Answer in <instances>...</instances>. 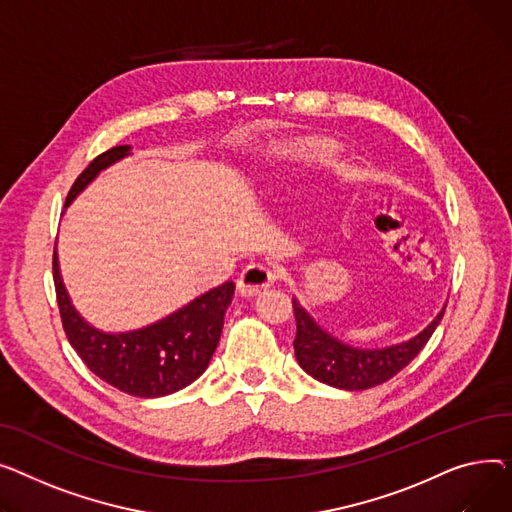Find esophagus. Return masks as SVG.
<instances>
[{"mask_svg":"<svg viewBox=\"0 0 512 512\" xmlns=\"http://www.w3.org/2000/svg\"><path fill=\"white\" fill-rule=\"evenodd\" d=\"M277 281V273L266 264H248L242 275L237 279V291L246 295V297H254L258 295L262 289L270 287Z\"/></svg>","mask_w":512,"mask_h":512,"instance_id":"1","label":"esophagus"}]
</instances>
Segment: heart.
Wrapping results in <instances>:
<instances>
[{"label":"heart","mask_w":512,"mask_h":512,"mask_svg":"<svg viewBox=\"0 0 512 512\" xmlns=\"http://www.w3.org/2000/svg\"><path fill=\"white\" fill-rule=\"evenodd\" d=\"M328 155H330L328 146L320 140H299L279 148V157L291 163H310V161L324 159Z\"/></svg>","instance_id":"1"}]
</instances>
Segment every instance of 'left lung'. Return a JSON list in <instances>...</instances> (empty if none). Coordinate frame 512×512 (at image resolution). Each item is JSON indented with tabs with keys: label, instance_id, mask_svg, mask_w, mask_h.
I'll use <instances>...</instances> for the list:
<instances>
[{
	"label": "left lung",
	"instance_id": "8db88e82",
	"mask_svg": "<svg viewBox=\"0 0 512 512\" xmlns=\"http://www.w3.org/2000/svg\"><path fill=\"white\" fill-rule=\"evenodd\" d=\"M444 308L422 333L409 341L382 349H359L326 333L293 297V314L297 322L293 349L297 364L312 378L335 388L366 390L378 386L409 366L411 359L426 347L444 316Z\"/></svg>",
	"mask_w": 512,
	"mask_h": 512
}]
</instances>
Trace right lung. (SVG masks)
Returning a JSON list of instances; mask_svg holds the SVG:
<instances>
[{
	"label": "right lung",
	"mask_w": 512,
	"mask_h": 512,
	"mask_svg": "<svg viewBox=\"0 0 512 512\" xmlns=\"http://www.w3.org/2000/svg\"><path fill=\"white\" fill-rule=\"evenodd\" d=\"M128 155V144L105 150L76 177L66 206L103 169ZM53 283L68 341L88 370L122 393L140 399L177 393L202 376L219 345L223 318L235 291V285L225 281L153 324L128 333H103L72 306L59 275L57 252H53Z\"/></svg>",
	"instance_id": "right-lung-1"
}]
</instances>
